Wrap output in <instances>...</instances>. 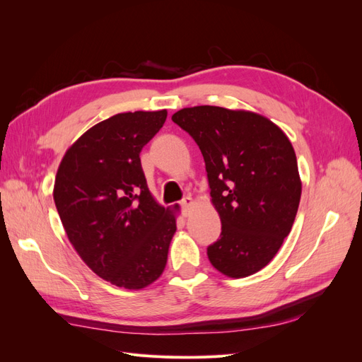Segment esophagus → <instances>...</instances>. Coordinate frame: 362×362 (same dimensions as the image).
I'll list each match as a JSON object with an SVG mask.
<instances>
[{"mask_svg": "<svg viewBox=\"0 0 362 362\" xmlns=\"http://www.w3.org/2000/svg\"><path fill=\"white\" fill-rule=\"evenodd\" d=\"M193 205H194V201L190 198V196H185V198L181 201V206H182L184 216H189V213H190Z\"/></svg>", "mask_w": 362, "mask_h": 362, "instance_id": "34e87169", "label": "esophagus"}]
</instances>
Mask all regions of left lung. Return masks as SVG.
<instances>
[{"label":"left lung","instance_id":"1","mask_svg":"<svg viewBox=\"0 0 362 362\" xmlns=\"http://www.w3.org/2000/svg\"><path fill=\"white\" fill-rule=\"evenodd\" d=\"M172 120L198 144L221 216L208 259L229 278L254 275L276 255L299 208L302 182L288 137L264 116L214 105L182 108Z\"/></svg>","mask_w":362,"mask_h":362}]
</instances>
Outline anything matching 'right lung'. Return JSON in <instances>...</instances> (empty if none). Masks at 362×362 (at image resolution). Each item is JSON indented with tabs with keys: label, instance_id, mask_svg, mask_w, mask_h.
Instances as JSON below:
<instances>
[{
	"label": "right lung",
	"instance_id": "add662e5",
	"mask_svg": "<svg viewBox=\"0 0 362 362\" xmlns=\"http://www.w3.org/2000/svg\"><path fill=\"white\" fill-rule=\"evenodd\" d=\"M166 110L119 113L96 124L64 154L54 202L76 254L113 286L140 290L157 281L177 231L178 205L161 206L148 189L140 152Z\"/></svg>",
	"mask_w": 362,
	"mask_h": 362
}]
</instances>
